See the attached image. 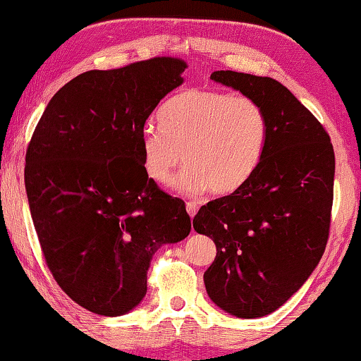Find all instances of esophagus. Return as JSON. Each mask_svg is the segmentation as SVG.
I'll list each match as a JSON object with an SVG mask.
<instances>
[{
	"label": "esophagus",
	"instance_id": "34e87169",
	"mask_svg": "<svg viewBox=\"0 0 361 361\" xmlns=\"http://www.w3.org/2000/svg\"><path fill=\"white\" fill-rule=\"evenodd\" d=\"M185 210H187V213H189V216L190 218H193L197 215V212H198V205L195 202H187L185 203Z\"/></svg>",
	"mask_w": 361,
	"mask_h": 361
}]
</instances>
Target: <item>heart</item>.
<instances>
[{
  "mask_svg": "<svg viewBox=\"0 0 361 361\" xmlns=\"http://www.w3.org/2000/svg\"><path fill=\"white\" fill-rule=\"evenodd\" d=\"M159 120L142 132L143 168L159 185L169 184L184 156L177 190L226 195L241 189L262 161L267 117L249 96L190 90L169 99Z\"/></svg>",
  "mask_w": 361,
  "mask_h": 361,
  "instance_id": "b5f03b06",
  "label": "heart"
}]
</instances>
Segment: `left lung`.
<instances>
[{
  "instance_id": "obj_1",
  "label": "left lung",
  "mask_w": 361,
  "mask_h": 361,
  "mask_svg": "<svg viewBox=\"0 0 361 361\" xmlns=\"http://www.w3.org/2000/svg\"><path fill=\"white\" fill-rule=\"evenodd\" d=\"M212 80L252 97L267 117L257 171L231 195L203 205L193 229L216 257L203 274L218 307L241 319L279 310L319 264L331 226L336 158L317 118L269 76L215 71Z\"/></svg>"
}]
</instances>
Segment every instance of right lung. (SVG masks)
Here are the masks:
<instances>
[{
    "label": "right lung",
    "mask_w": 361,
    "mask_h": 361,
    "mask_svg": "<svg viewBox=\"0 0 361 361\" xmlns=\"http://www.w3.org/2000/svg\"><path fill=\"white\" fill-rule=\"evenodd\" d=\"M185 63L158 56L91 70L50 99L25 154V192L42 252L60 288L101 316L146 295L156 250L190 233L184 202L146 176L142 132Z\"/></svg>",
    "instance_id": "obj_1"
}]
</instances>
